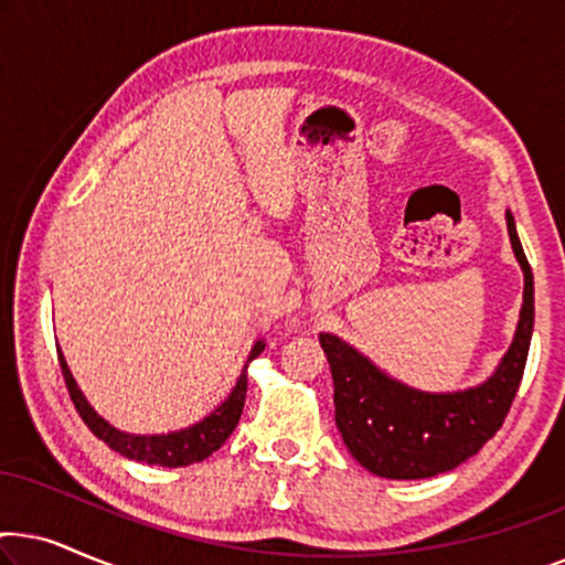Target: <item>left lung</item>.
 Here are the masks:
<instances>
[{"mask_svg": "<svg viewBox=\"0 0 565 565\" xmlns=\"http://www.w3.org/2000/svg\"><path fill=\"white\" fill-rule=\"evenodd\" d=\"M514 257L524 273V300L514 342L489 381L476 388L427 393L393 381L334 334H319L334 377V419L352 458L370 473L414 481L458 468L481 450L504 424L527 365L535 288L532 269L507 211Z\"/></svg>", "mask_w": 565, "mask_h": 565, "instance_id": "obj_1", "label": "left lung"}]
</instances>
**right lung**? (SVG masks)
<instances>
[{
  "mask_svg": "<svg viewBox=\"0 0 565 565\" xmlns=\"http://www.w3.org/2000/svg\"><path fill=\"white\" fill-rule=\"evenodd\" d=\"M265 350V342L252 347L249 362L257 358V354ZM61 373H64L68 396H72L76 412L84 419V424L92 429V435L103 439V443L110 447V450L126 455L130 460L149 462V466H164V468H182L192 466V462H200L218 450V447L231 437V431L236 429L238 419H242L244 412V398H246V367L238 375V381L231 391V396L223 401V404L205 416L203 422L192 424L188 429L169 431V435H128V431L115 429L113 424H107L103 416H99L95 408L87 404L84 393L76 385L72 370H68L64 354L58 352Z\"/></svg>",
  "mask_w": 565,
  "mask_h": 565,
  "instance_id": "add662e5",
  "label": "right lung"
}]
</instances>
